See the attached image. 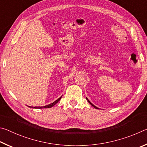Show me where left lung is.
<instances>
[{
    "label": "left lung",
    "mask_w": 147,
    "mask_h": 147,
    "mask_svg": "<svg viewBox=\"0 0 147 147\" xmlns=\"http://www.w3.org/2000/svg\"><path fill=\"white\" fill-rule=\"evenodd\" d=\"M86 100H88V102H89V104H91V105L92 106H93L94 108H96V109H98V108H97V107H96V106H94V105H93V104H92V103L91 102H90V101H89V100H88V98H87V97H86Z\"/></svg>",
    "instance_id": "left-lung-1"
}]
</instances>
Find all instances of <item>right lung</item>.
Segmentation results:
<instances>
[{"mask_svg": "<svg viewBox=\"0 0 147 147\" xmlns=\"http://www.w3.org/2000/svg\"><path fill=\"white\" fill-rule=\"evenodd\" d=\"M62 97V96H60V97H59L58 99H57V100H56V101H54V102H53V103H51V104H48V105H47V106H36V107H32V106H28V107H30V108H38V109H42V108H52V107L53 106H54V105H55V104H56V103H58V102L60 100V99H61V98Z\"/></svg>", "mask_w": 147, "mask_h": 147, "instance_id": "right-lung-1", "label": "right lung"}]
</instances>
